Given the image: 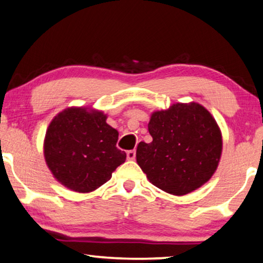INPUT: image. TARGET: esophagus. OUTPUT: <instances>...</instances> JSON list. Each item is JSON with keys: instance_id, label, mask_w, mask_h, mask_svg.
<instances>
[{"instance_id": "34e87169", "label": "esophagus", "mask_w": 263, "mask_h": 263, "mask_svg": "<svg viewBox=\"0 0 263 263\" xmlns=\"http://www.w3.org/2000/svg\"><path fill=\"white\" fill-rule=\"evenodd\" d=\"M126 156H127V159H128V160H133V159L136 158V151H135V150L127 151Z\"/></svg>"}]
</instances>
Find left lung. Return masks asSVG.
Instances as JSON below:
<instances>
[{"label":"left lung","mask_w":263,"mask_h":263,"mask_svg":"<svg viewBox=\"0 0 263 263\" xmlns=\"http://www.w3.org/2000/svg\"><path fill=\"white\" fill-rule=\"evenodd\" d=\"M151 143L140 142L137 163L154 185L185 195L206 183L216 171L222 136L216 120L202 105L174 104L151 116Z\"/></svg>","instance_id":"left-lung-1"}]
</instances>
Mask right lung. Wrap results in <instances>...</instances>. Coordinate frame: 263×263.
Instances as JSON below:
<instances>
[{"label":"right lung","mask_w":263,"mask_h":263,"mask_svg":"<svg viewBox=\"0 0 263 263\" xmlns=\"http://www.w3.org/2000/svg\"><path fill=\"white\" fill-rule=\"evenodd\" d=\"M118 131L103 112L67 108L52 120L45 138V158L59 182L78 193H89L106 183L126 159L116 146Z\"/></svg>","instance_id":"add662e5"}]
</instances>
